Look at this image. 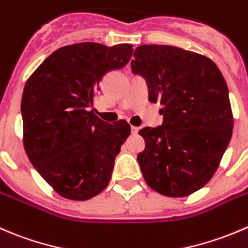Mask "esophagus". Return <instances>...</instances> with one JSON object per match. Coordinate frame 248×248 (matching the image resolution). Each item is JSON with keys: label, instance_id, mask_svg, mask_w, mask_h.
<instances>
[{"label": "esophagus", "instance_id": "34e87169", "mask_svg": "<svg viewBox=\"0 0 248 248\" xmlns=\"http://www.w3.org/2000/svg\"><path fill=\"white\" fill-rule=\"evenodd\" d=\"M139 131V127H136V126H132V133L133 134H137Z\"/></svg>", "mask_w": 248, "mask_h": 248}]
</instances>
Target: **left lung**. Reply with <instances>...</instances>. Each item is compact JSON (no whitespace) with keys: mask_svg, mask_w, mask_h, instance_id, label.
Returning <instances> with one entry per match:
<instances>
[{"mask_svg":"<svg viewBox=\"0 0 248 248\" xmlns=\"http://www.w3.org/2000/svg\"><path fill=\"white\" fill-rule=\"evenodd\" d=\"M131 68L145 78L149 100L162 105V124L139 131L144 179L162 195H190L213 177L232 139L227 82L210 58L173 46H139Z\"/></svg>","mask_w":248,"mask_h":248,"instance_id":"8db88e82","label":"left lung"}]
</instances>
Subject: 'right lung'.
Wrapping results in <instances>:
<instances>
[{"mask_svg":"<svg viewBox=\"0 0 248 248\" xmlns=\"http://www.w3.org/2000/svg\"><path fill=\"white\" fill-rule=\"evenodd\" d=\"M133 46L81 42L53 52L29 78L21 98L26 155L63 198L85 201L109 184L115 157L131 134L126 121L94 115L103 76L129 62Z\"/></svg>","mask_w":248,"mask_h":248,"instance_id":"add662e5","label":"right lung"}]
</instances>
